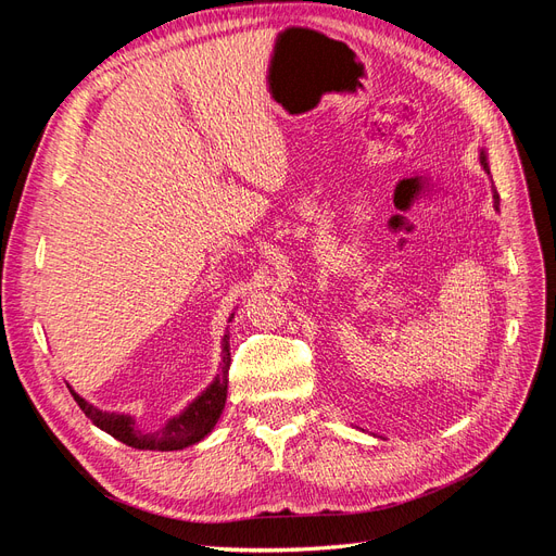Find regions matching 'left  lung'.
<instances>
[{"instance_id":"left-lung-1","label":"left lung","mask_w":556,"mask_h":556,"mask_svg":"<svg viewBox=\"0 0 556 556\" xmlns=\"http://www.w3.org/2000/svg\"><path fill=\"white\" fill-rule=\"evenodd\" d=\"M480 164L484 166V172L490 174V164H486V157H484V153H480ZM494 192V206H498V192L496 190H492Z\"/></svg>"}]
</instances>
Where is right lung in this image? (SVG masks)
Listing matches in <instances>:
<instances>
[{
  "label": "right lung",
  "instance_id": "right-lung-1",
  "mask_svg": "<svg viewBox=\"0 0 556 556\" xmlns=\"http://www.w3.org/2000/svg\"><path fill=\"white\" fill-rule=\"evenodd\" d=\"M229 364H231V355H229V343L225 336L220 376L215 378V382L204 394L190 403L188 410L169 419L166 427H162L160 431H153V433L139 431V427L134 425V419L129 415L102 413L94 406H90L88 401H83L74 390H70V392H72L74 401L78 403V408L86 413V417H90L99 429H104L106 433L113 435V439L123 441L125 445L139 447V450H162V452L164 450H182L192 443H199L204 435H208L217 422V417H220V413L225 408V401H227Z\"/></svg>",
  "mask_w": 556,
  "mask_h": 556
}]
</instances>
